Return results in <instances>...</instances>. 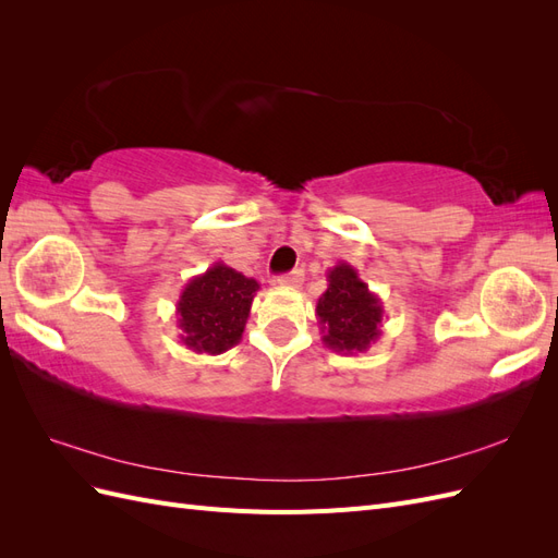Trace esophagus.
I'll return each instance as SVG.
<instances>
[{
    "label": "esophagus",
    "mask_w": 558,
    "mask_h": 558,
    "mask_svg": "<svg viewBox=\"0 0 558 558\" xmlns=\"http://www.w3.org/2000/svg\"><path fill=\"white\" fill-rule=\"evenodd\" d=\"M302 279H305V275H302L300 269H295V272H291V275L277 277V283H279V286H300Z\"/></svg>",
    "instance_id": "1"
}]
</instances>
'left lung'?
Segmentation results:
<instances>
[{"instance_id": "obj_1", "label": "left lung", "mask_w": 558, "mask_h": 558, "mask_svg": "<svg viewBox=\"0 0 558 558\" xmlns=\"http://www.w3.org/2000/svg\"><path fill=\"white\" fill-rule=\"evenodd\" d=\"M384 307L377 293L367 289L359 269L337 263L328 269V289L316 302L320 340L335 353H365L381 335Z\"/></svg>"}]
</instances>
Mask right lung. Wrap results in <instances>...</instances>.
<instances>
[{"instance_id": "right-lung-1", "label": "right lung", "mask_w": 558, "mask_h": 558, "mask_svg": "<svg viewBox=\"0 0 558 558\" xmlns=\"http://www.w3.org/2000/svg\"><path fill=\"white\" fill-rule=\"evenodd\" d=\"M260 283L223 260L193 277L177 300L181 342L195 353H218L242 340L251 302Z\"/></svg>"}]
</instances>
